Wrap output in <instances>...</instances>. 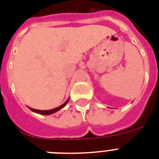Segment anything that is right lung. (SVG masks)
<instances>
[{"label":"right lung","instance_id":"add662e5","mask_svg":"<svg viewBox=\"0 0 159 159\" xmlns=\"http://www.w3.org/2000/svg\"><path fill=\"white\" fill-rule=\"evenodd\" d=\"M68 101H69V98L66 100V102H64V103H63L62 105H60V107H56L54 108V109H51V110H46V111H41V110H36V109H33V108H29L33 112H36V113L37 114H40V115H43V116H48V115H52V114L55 113V112L58 111H60V109H62L63 107H64L66 106V105L67 104V102H68Z\"/></svg>","mask_w":159,"mask_h":159}]
</instances>
